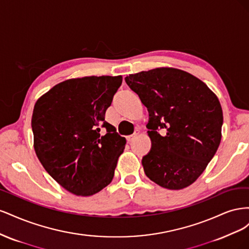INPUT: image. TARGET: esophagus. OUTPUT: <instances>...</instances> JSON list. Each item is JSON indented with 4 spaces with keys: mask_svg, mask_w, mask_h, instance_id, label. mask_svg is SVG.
I'll return each mask as SVG.
<instances>
[{
    "mask_svg": "<svg viewBox=\"0 0 249 249\" xmlns=\"http://www.w3.org/2000/svg\"><path fill=\"white\" fill-rule=\"evenodd\" d=\"M138 136V132H135L133 135H130V136L126 137L127 142H132L134 139H136V137Z\"/></svg>",
    "mask_w": 249,
    "mask_h": 249,
    "instance_id": "1",
    "label": "esophagus"
}]
</instances>
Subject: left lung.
Here are the masks:
<instances>
[{"label": "left lung", "mask_w": 249, "mask_h": 249, "mask_svg": "<svg viewBox=\"0 0 249 249\" xmlns=\"http://www.w3.org/2000/svg\"><path fill=\"white\" fill-rule=\"evenodd\" d=\"M147 108L149 153L142 158L146 177L179 190L196 180L221 141L223 114L216 94L193 74L159 67L125 77ZM167 132L164 137L157 132Z\"/></svg>", "instance_id": "obj_1"}]
</instances>
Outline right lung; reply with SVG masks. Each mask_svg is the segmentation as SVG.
Segmentation results:
<instances>
[{"mask_svg": "<svg viewBox=\"0 0 249 249\" xmlns=\"http://www.w3.org/2000/svg\"><path fill=\"white\" fill-rule=\"evenodd\" d=\"M122 82V76L70 79L35 103L31 124L36 156L59 185L78 196L107 187L124 153L125 138L105 120Z\"/></svg>", "mask_w": 249, "mask_h": 249, "instance_id": "obj_1", "label": "right lung"}]
</instances>
